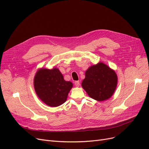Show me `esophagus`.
<instances>
[{
	"instance_id": "esophagus-1",
	"label": "esophagus",
	"mask_w": 149,
	"mask_h": 149,
	"mask_svg": "<svg viewBox=\"0 0 149 149\" xmlns=\"http://www.w3.org/2000/svg\"><path fill=\"white\" fill-rule=\"evenodd\" d=\"M80 82L79 81H77L75 82V86L76 87H79L80 86Z\"/></svg>"
}]
</instances>
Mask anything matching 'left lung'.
<instances>
[{
  "instance_id": "obj_1",
  "label": "left lung",
  "mask_w": 149,
  "mask_h": 149,
  "mask_svg": "<svg viewBox=\"0 0 149 149\" xmlns=\"http://www.w3.org/2000/svg\"><path fill=\"white\" fill-rule=\"evenodd\" d=\"M117 83L118 77L115 70L99 62L87 69L81 86L91 98L103 101L112 96Z\"/></svg>"
}]
</instances>
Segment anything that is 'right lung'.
I'll return each mask as SVG.
<instances>
[{
    "label": "right lung",
    "mask_w": 149,
    "mask_h": 149,
    "mask_svg": "<svg viewBox=\"0 0 149 149\" xmlns=\"http://www.w3.org/2000/svg\"><path fill=\"white\" fill-rule=\"evenodd\" d=\"M34 86L38 97L45 104L57 107L66 101L73 84L65 80L58 68H40L34 76Z\"/></svg>",
    "instance_id": "obj_1"
}]
</instances>
